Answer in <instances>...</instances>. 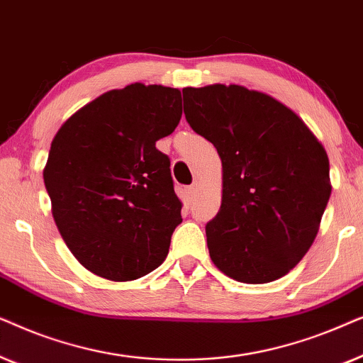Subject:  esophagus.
<instances>
[{"label": "esophagus", "mask_w": 363, "mask_h": 363, "mask_svg": "<svg viewBox=\"0 0 363 363\" xmlns=\"http://www.w3.org/2000/svg\"><path fill=\"white\" fill-rule=\"evenodd\" d=\"M186 191H188V195H190L191 198L195 196L196 193H198V183H196V182H195V183H191V185L186 188Z\"/></svg>", "instance_id": "esophagus-1"}]
</instances>
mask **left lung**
<instances>
[{
    "label": "left lung",
    "instance_id": "obj_1",
    "mask_svg": "<svg viewBox=\"0 0 363 363\" xmlns=\"http://www.w3.org/2000/svg\"><path fill=\"white\" fill-rule=\"evenodd\" d=\"M183 111L223 163L221 208L206 223L213 262L247 284L279 279L319 231L332 190L324 147L291 108L241 86L183 89Z\"/></svg>",
    "mask_w": 363,
    "mask_h": 363
}]
</instances>
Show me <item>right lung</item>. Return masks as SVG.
Masks as SVG:
<instances>
[{
  "instance_id": "obj_1",
  "label": "right lung",
  "mask_w": 363,
  "mask_h": 363,
  "mask_svg": "<svg viewBox=\"0 0 363 363\" xmlns=\"http://www.w3.org/2000/svg\"><path fill=\"white\" fill-rule=\"evenodd\" d=\"M182 117V94L130 86L102 94L54 137L44 185L62 240L94 274L132 281L165 261L182 203L155 142Z\"/></svg>"
}]
</instances>
